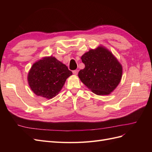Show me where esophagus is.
Masks as SVG:
<instances>
[{"instance_id": "34e87169", "label": "esophagus", "mask_w": 152, "mask_h": 152, "mask_svg": "<svg viewBox=\"0 0 152 152\" xmlns=\"http://www.w3.org/2000/svg\"><path fill=\"white\" fill-rule=\"evenodd\" d=\"M78 72H79V70H75L73 71V73L75 75H77L78 74Z\"/></svg>"}]
</instances>
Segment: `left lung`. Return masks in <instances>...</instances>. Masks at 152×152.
<instances>
[{
    "mask_svg": "<svg viewBox=\"0 0 152 152\" xmlns=\"http://www.w3.org/2000/svg\"><path fill=\"white\" fill-rule=\"evenodd\" d=\"M85 68L79 72L81 82L93 93L108 95L115 89L122 76V66L103 45L90 49L81 56Z\"/></svg>",
    "mask_w": 152,
    "mask_h": 152,
    "instance_id": "obj_1",
    "label": "left lung"
}]
</instances>
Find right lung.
<instances>
[{"mask_svg":"<svg viewBox=\"0 0 152 152\" xmlns=\"http://www.w3.org/2000/svg\"><path fill=\"white\" fill-rule=\"evenodd\" d=\"M72 72L54 56H45L33 64L27 76L31 91L39 96L52 99L62 89Z\"/></svg>","mask_w":152,"mask_h":152,"instance_id":"1","label":"right lung"}]
</instances>
